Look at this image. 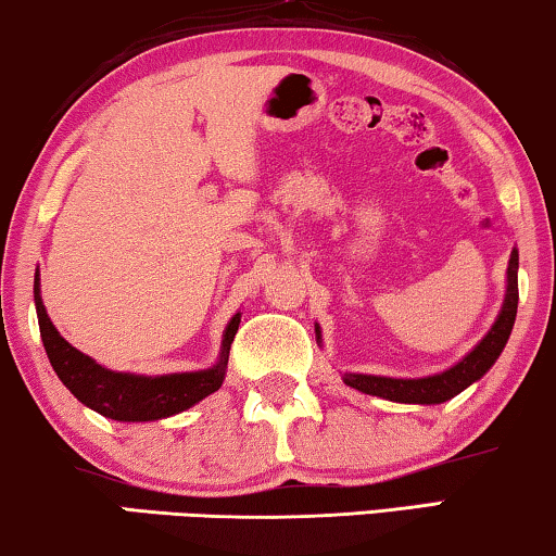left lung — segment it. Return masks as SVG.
Returning a JSON list of instances; mask_svg holds the SVG:
<instances>
[{
    "label": "left lung",
    "mask_w": 556,
    "mask_h": 556,
    "mask_svg": "<svg viewBox=\"0 0 556 556\" xmlns=\"http://www.w3.org/2000/svg\"><path fill=\"white\" fill-rule=\"evenodd\" d=\"M517 270H519V253L511 251L509 268H506V295H504L502 311H498V316L494 320V326L489 328V333L477 343V349L466 353L456 366L446 368V371L441 374L424 376V378L343 374V383L351 386V389L368 393V396H381L386 401H396V404H444V401L454 399L456 393L469 389L473 381H479V378L494 366L498 353L504 351L506 341H509L514 318H517V303H519ZM316 336L320 338L318 326H316Z\"/></svg>",
    "instance_id": "left-lung-1"
}]
</instances>
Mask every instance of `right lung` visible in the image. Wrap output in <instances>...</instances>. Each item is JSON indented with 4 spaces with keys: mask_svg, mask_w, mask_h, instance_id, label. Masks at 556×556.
<instances>
[{
    "mask_svg": "<svg viewBox=\"0 0 556 556\" xmlns=\"http://www.w3.org/2000/svg\"><path fill=\"white\" fill-rule=\"evenodd\" d=\"M35 305L39 333H42L47 358H50L54 374L75 393L77 401H83L85 406L104 418H115V421H157V418L180 414L218 391L225 368H228L230 343L240 326V313H236L223 333L218 364L211 368L188 374L138 376L110 371L64 341L45 311L42 295H39V278H35Z\"/></svg>",
    "mask_w": 556,
    "mask_h": 556,
    "instance_id": "right-lung-1",
    "label": "right lung"
}]
</instances>
